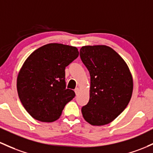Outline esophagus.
<instances>
[{"mask_svg":"<svg viewBox=\"0 0 153 153\" xmlns=\"http://www.w3.org/2000/svg\"><path fill=\"white\" fill-rule=\"evenodd\" d=\"M79 91H80V89L78 88H76L75 89V94H76V95H78V93H79Z\"/></svg>","mask_w":153,"mask_h":153,"instance_id":"34e87169","label":"esophagus"}]
</instances>
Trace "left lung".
Here are the masks:
<instances>
[{
  "instance_id": "1",
  "label": "left lung",
  "mask_w": 153,
  "mask_h": 153,
  "mask_svg": "<svg viewBox=\"0 0 153 153\" xmlns=\"http://www.w3.org/2000/svg\"><path fill=\"white\" fill-rule=\"evenodd\" d=\"M82 62L91 76L90 98L81 109L91 125L112 121L128 105L133 91V79L126 63L112 48L86 46L80 50Z\"/></svg>"
}]
</instances>
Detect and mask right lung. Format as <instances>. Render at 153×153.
Returning a JSON list of instances; mask_svg holds the SVG:
<instances>
[{"label":"right lung","instance_id":"1","mask_svg":"<svg viewBox=\"0 0 153 153\" xmlns=\"http://www.w3.org/2000/svg\"><path fill=\"white\" fill-rule=\"evenodd\" d=\"M79 55L76 47L49 43L38 48L25 62L17 77L19 100L33 118L53 122L75 97L66 88L65 68Z\"/></svg>","mask_w":153,"mask_h":153}]
</instances>
